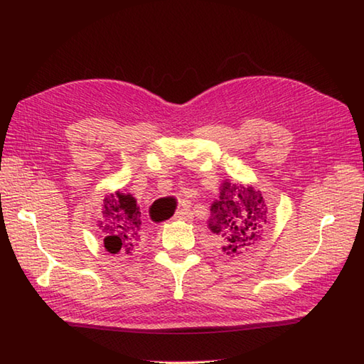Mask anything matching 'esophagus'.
I'll return each mask as SVG.
<instances>
[{"instance_id": "1", "label": "esophagus", "mask_w": 364, "mask_h": 364, "mask_svg": "<svg viewBox=\"0 0 364 364\" xmlns=\"http://www.w3.org/2000/svg\"><path fill=\"white\" fill-rule=\"evenodd\" d=\"M188 218H191V212H190V209H187V207H185V209L177 210L173 217V220H188Z\"/></svg>"}]
</instances>
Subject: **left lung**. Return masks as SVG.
<instances>
[{
	"mask_svg": "<svg viewBox=\"0 0 364 364\" xmlns=\"http://www.w3.org/2000/svg\"><path fill=\"white\" fill-rule=\"evenodd\" d=\"M218 198L210 205L207 226L218 237L221 251L226 256H242L262 240L270 225V209L265 196L255 185L223 181Z\"/></svg>",
	"mask_w": 364,
	"mask_h": 364,
	"instance_id": "1",
	"label": "left lung"
}]
</instances>
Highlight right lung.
Masks as SVG:
<instances>
[{
  "label": "right lung",
  "mask_w": 364,
  "mask_h": 364,
  "mask_svg": "<svg viewBox=\"0 0 364 364\" xmlns=\"http://www.w3.org/2000/svg\"><path fill=\"white\" fill-rule=\"evenodd\" d=\"M97 226L108 253L132 256L141 243V212L136 199L122 190L108 193L102 203Z\"/></svg>",
  "instance_id": "obj_1"
}]
</instances>
